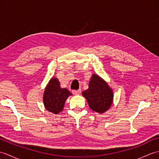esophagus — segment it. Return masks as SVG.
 Listing matches in <instances>:
<instances>
[{
	"mask_svg": "<svg viewBox=\"0 0 159 159\" xmlns=\"http://www.w3.org/2000/svg\"><path fill=\"white\" fill-rule=\"evenodd\" d=\"M81 93V90L78 89V90H72V93L74 95H79Z\"/></svg>",
	"mask_w": 159,
	"mask_h": 159,
	"instance_id": "34e87169",
	"label": "esophagus"
}]
</instances>
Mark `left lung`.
Segmentation results:
<instances>
[{
	"label": "left lung",
	"instance_id": "obj_1",
	"mask_svg": "<svg viewBox=\"0 0 159 159\" xmlns=\"http://www.w3.org/2000/svg\"><path fill=\"white\" fill-rule=\"evenodd\" d=\"M89 107L97 113H103L109 109L113 100V92L107 82L97 74H93L89 88L83 92Z\"/></svg>",
	"mask_w": 159,
	"mask_h": 159
}]
</instances>
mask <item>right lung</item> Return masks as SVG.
<instances>
[{
  "label": "right lung",
  "mask_w": 159,
  "mask_h": 159,
  "mask_svg": "<svg viewBox=\"0 0 159 159\" xmlns=\"http://www.w3.org/2000/svg\"><path fill=\"white\" fill-rule=\"evenodd\" d=\"M72 95L66 88H61L58 79L52 78L46 85L43 93V104L49 112L58 114L63 109L66 99Z\"/></svg>",
  "instance_id": "add662e5"
}]
</instances>
